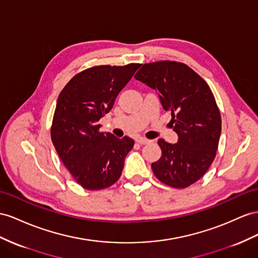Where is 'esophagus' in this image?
Returning a JSON list of instances; mask_svg holds the SVG:
<instances>
[{"instance_id": "1", "label": "esophagus", "mask_w": 258, "mask_h": 258, "mask_svg": "<svg viewBox=\"0 0 258 258\" xmlns=\"http://www.w3.org/2000/svg\"><path fill=\"white\" fill-rule=\"evenodd\" d=\"M136 142L138 144H141V145H146V144L151 143L150 140H147V138H145V137H137L136 138Z\"/></svg>"}]
</instances>
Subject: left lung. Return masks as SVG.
<instances>
[{
    "label": "left lung",
    "instance_id": "1",
    "mask_svg": "<svg viewBox=\"0 0 258 258\" xmlns=\"http://www.w3.org/2000/svg\"><path fill=\"white\" fill-rule=\"evenodd\" d=\"M135 78L158 91L179 135L176 144L158 141L162 155L151 169L171 187L192 185L213 163L221 134L220 111L208 84L186 64L175 61L144 64Z\"/></svg>",
    "mask_w": 258,
    "mask_h": 258
}]
</instances>
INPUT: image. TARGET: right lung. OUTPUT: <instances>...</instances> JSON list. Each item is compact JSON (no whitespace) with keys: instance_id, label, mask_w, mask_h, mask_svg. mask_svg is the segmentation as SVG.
I'll use <instances>...</instances> for the list:
<instances>
[{"instance_id":"obj_1","label":"right lung","mask_w":258,"mask_h":258,"mask_svg":"<svg viewBox=\"0 0 258 258\" xmlns=\"http://www.w3.org/2000/svg\"><path fill=\"white\" fill-rule=\"evenodd\" d=\"M141 64L99 65L78 73L57 98L51 140L64 166L82 187L107 188L120 179L134 141L102 133L99 120Z\"/></svg>"}]
</instances>
